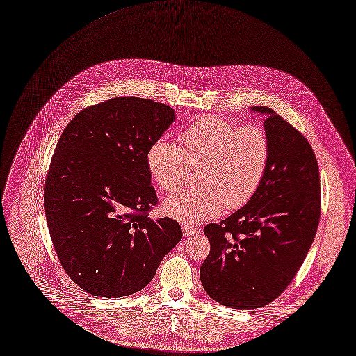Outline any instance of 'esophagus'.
I'll list each match as a JSON object with an SVG mask.
<instances>
[{"mask_svg":"<svg viewBox=\"0 0 356 356\" xmlns=\"http://www.w3.org/2000/svg\"><path fill=\"white\" fill-rule=\"evenodd\" d=\"M182 231H184V235H185V236H191V235H195V234H199V232H200L199 228H193V227H189V225H184V227H182Z\"/></svg>","mask_w":356,"mask_h":356,"instance_id":"obj_1","label":"esophagus"}]
</instances>
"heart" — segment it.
Masks as SVG:
<instances>
[{
  "instance_id": "b5f03b06",
  "label": "heart",
  "mask_w": 356,
  "mask_h": 356,
  "mask_svg": "<svg viewBox=\"0 0 356 356\" xmlns=\"http://www.w3.org/2000/svg\"><path fill=\"white\" fill-rule=\"evenodd\" d=\"M181 146L156 140L147 150V170L165 193L177 192L197 168L199 186L177 193L163 203L168 217L197 225L227 210L243 207L258 191L269 164V138L258 127L217 116L192 121L179 134Z\"/></svg>"
}]
</instances>
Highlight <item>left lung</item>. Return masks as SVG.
<instances>
[{
    "label": "left lung",
    "instance_id": "1",
    "mask_svg": "<svg viewBox=\"0 0 356 356\" xmlns=\"http://www.w3.org/2000/svg\"><path fill=\"white\" fill-rule=\"evenodd\" d=\"M270 157L255 195L220 224L204 227L210 252L200 266L206 293L234 309L275 301L291 283L321 218V177L307 138L266 106Z\"/></svg>",
    "mask_w": 356,
    "mask_h": 356
}]
</instances>
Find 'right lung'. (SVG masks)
Masks as SVG:
<instances>
[{
	"label": "right lung",
	"instance_id": "add662e5",
	"mask_svg": "<svg viewBox=\"0 0 356 356\" xmlns=\"http://www.w3.org/2000/svg\"><path fill=\"white\" fill-rule=\"evenodd\" d=\"M174 120L164 104L112 98L77 113L56 143L44 189L47 224L65 272L92 296L142 290L182 238L177 221L149 217L159 200L147 150Z\"/></svg>",
	"mask_w": 356,
	"mask_h": 356
}]
</instances>
